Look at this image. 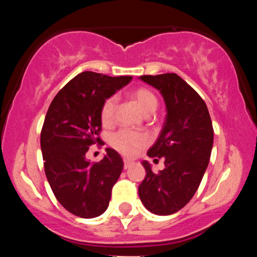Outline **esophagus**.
Wrapping results in <instances>:
<instances>
[{
  "label": "esophagus",
  "mask_w": 257,
  "mask_h": 257,
  "mask_svg": "<svg viewBox=\"0 0 257 257\" xmlns=\"http://www.w3.org/2000/svg\"><path fill=\"white\" fill-rule=\"evenodd\" d=\"M132 162H129V161H126V159H124V162H123V168H124V169L126 170V169H129V168L132 167Z\"/></svg>",
  "instance_id": "1"
}]
</instances>
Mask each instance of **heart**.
Listing matches in <instances>:
<instances>
[{
	"label": "heart",
	"instance_id": "heart-1",
	"mask_svg": "<svg viewBox=\"0 0 257 257\" xmlns=\"http://www.w3.org/2000/svg\"><path fill=\"white\" fill-rule=\"evenodd\" d=\"M129 96L147 116L157 110L158 98L149 88H135L129 93ZM116 108L117 99L114 96H110L105 100L101 106V111H100V118H101L102 125L110 126L113 124ZM147 144H149V138L144 133L131 132L125 131V129L117 132L111 139V145L126 157L134 156L138 151L143 150Z\"/></svg>",
	"mask_w": 257,
	"mask_h": 257
}]
</instances>
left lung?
I'll return each instance as SVG.
<instances>
[{
  "instance_id": "1",
  "label": "left lung",
  "mask_w": 257,
  "mask_h": 257,
  "mask_svg": "<svg viewBox=\"0 0 257 257\" xmlns=\"http://www.w3.org/2000/svg\"><path fill=\"white\" fill-rule=\"evenodd\" d=\"M140 79L161 91L167 116L147 152L151 158L164 157L166 168L155 174L149 162H143L146 176L139 186V196L151 213L172 215L198 190L213 149V123L204 100L176 73L145 75Z\"/></svg>"
}]
</instances>
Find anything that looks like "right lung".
I'll return each mask as SVG.
<instances>
[{
	"label": "right lung",
	"instance_id": "obj_1",
	"mask_svg": "<svg viewBox=\"0 0 257 257\" xmlns=\"http://www.w3.org/2000/svg\"><path fill=\"white\" fill-rule=\"evenodd\" d=\"M132 78L84 71L59 90L47 111L41 132L44 173L58 202L76 216H100L110 203L122 157L106 149L99 163H90L85 153L94 144L104 145L99 137L101 106Z\"/></svg>",
	"mask_w": 257,
	"mask_h": 257
}]
</instances>
